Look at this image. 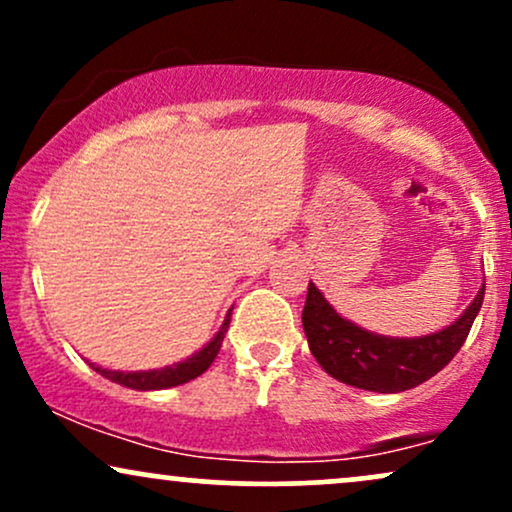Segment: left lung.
I'll return each mask as SVG.
<instances>
[{
  "instance_id": "1",
  "label": "left lung",
  "mask_w": 512,
  "mask_h": 512,
  "mask_svg": "<svg viewBox=\"0 0 512 512\" xmlns=\"http://www.w3.org/2000/svg\"><path fill=\"white\" fill-rule=\"evenodd\" d=\"M484 291L486 286L460 315V320L445 330L428 337L392 339L366 332L354 322L344 320L322 298L315 284H308L303 330L317 363L332 378L370 392H404L426 383L455 358L484 303Z\"/></svg>"
}]
</instances>
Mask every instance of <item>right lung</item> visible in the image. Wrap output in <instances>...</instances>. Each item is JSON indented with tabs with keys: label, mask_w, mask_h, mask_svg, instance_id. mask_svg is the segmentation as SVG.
Listing matches in <instances>:
<instances>
[{
	"label": "right lung",
	"mask_w": 512,
	"mask_h": 512,
	"mask_svg": "<svg viewBox=\"0 0 512 512\" xmlns=\"http://www.w3.org/2000/svg\"><path fill=\"white\" fill-rule=\"evenodd\" d=\"M228 322H231V315L223 320L219 334H216V337L211 339V342L204 346L202 351H197V354L187 358V361L175 363V366H166V368H158V370H137V373L105 370V368L93 366V363H91V368L98 370L103 378L113 380V383H117V385L132 387V390H166V387L190 383V380H195L197 375H202L204 370H207L211 363H214V358L221 349L223 334H226V330H228Z\"/></svg>",
	"instance_id": "add662e5"
}]
</instances>
